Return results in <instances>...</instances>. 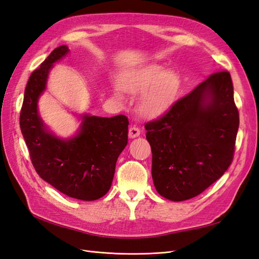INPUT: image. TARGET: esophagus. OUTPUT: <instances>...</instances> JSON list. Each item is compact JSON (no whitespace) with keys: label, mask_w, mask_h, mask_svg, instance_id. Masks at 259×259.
Segmentation results:
<instances>
[{"label":"esophagus","mask_w":259,"mask_h":259,"mask_svg":"<svg viewBox=\"0 0 259 259\" xmlns=\"http://www.w3.org/2000/svg\"><path fill=\"white\" fill-rule=\"evenodd\" d=\"M140 135V130L137 127V126H131L130 130H128V136L130 138H135V137H138Z\"/></svg>","instance_id":"1"}]
</instances>
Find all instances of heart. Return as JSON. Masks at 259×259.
<instances>
[{
  "instance_id": "b5f03b06",
  "label": "heart",
  "mask_w": 259,
  "mask_h": 259,
  "mask_svg": "<svg viewBox=\"0 0 259 259\" xmlns=\"http://www.w3.org/2000/svg\"><path fill=\"white\" fill-rule=\"evenodd\" d=\"M121 86L131 94H143L140 110L146 115H158L163 112L175 96L179 88L176 73L166 71L158 65H149L122 76ZM116 96L121 97L120 91Z\"/></svg>"
}]
</instances>
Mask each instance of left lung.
<instances>
[{
  "instance_id": "8db88e82",
  "label": "left lung",
  "mask_w": 259,
  "mask_h": 259,
  "mask_svg": "<svg viewBox=\"0 0 259 259\" xmlns=\"http://www.w3.org/2000/svg\"><path fill=\"white\" fill-rule=\"evenodd\" d=\"M145 128L156 191L175 202L197 197L233 160L239 111L230 73H211Z\"/></svg>"
}]
</instances>
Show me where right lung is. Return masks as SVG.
Returning <instances> with one entry per match:
<instances>
[{
    "label": "right lung",
    "mask_w": 259,
    "mask_h": 259,
    "mask_svg": "<svg viewBox=\"0 0 259 259\" xmlns=\"http://www.w3.org/2000/svg\"><path fill=\"white\" fill-rule=\"evenodd\" d=\"M68 52L66 45L55 49L31 73L21 107L20 128L38 176L70 198L94 201L110 189L116 160L127 145L128 120L123 114H85L79 134L66 140L46 130L37 112V100L53 64Z\"/></svg>",
    "instance_id": "obj_1"
}]
</instances>
